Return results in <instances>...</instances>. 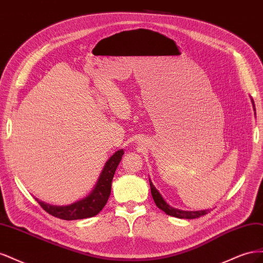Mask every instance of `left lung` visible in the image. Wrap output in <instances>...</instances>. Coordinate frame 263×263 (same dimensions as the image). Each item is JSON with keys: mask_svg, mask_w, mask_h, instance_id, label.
I'll list each match as a JSON object with an SVG mask.
<instances>
[{"mask_svg": "<svg viewBox=\"0 0 263 263\" xmlns=\"http://www.w3.org/2000/svg\"><path fill=\"white\" fill-rule=\"evenodd\" d=\"M251 101H252V99H251ZM252 105L254 107L253 101H252ZM254 110H256V108H254ZM149 183H150L151 195H153V197H154V201H155L156 205L158 206L159 209L162 210L166 215H170V216L177 217V218L193 219V218H198L200 216H203V215L209 213V210H204V211H182V210L174 209L163 200V197L161 196L160 193H159V191L155 187V185L153 184V182H151L150 179H149Z\"/></svg>", "mask_w": 263, "mask_h": 263, "instance_id": "8db88e82", "label": "left lung"}]
</instances>
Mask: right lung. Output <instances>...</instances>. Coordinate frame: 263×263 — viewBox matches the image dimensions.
<instances>
[{
	"instance_id": "right-lung-1",
	"label": "right lung",
	"mask_w": 263,
	"mask_h": 263,
	"mask_svg": "<svg viewBox=\"0 0 263 263\" xmlns=\"http://www.w3.org/2000/svg\"><path fill=\"white\" fill-rule=\"evenodd\" d=\"M124 150L121 149L117 150L108 159L102 170L97 185L94 186L92 192L82 200L67 206H53L39 201L38 198H35V200L47 213L60 219L74 220L95 216L103 210L108 200L110 187H112V180L117 165L122 160Z\"/></svg>"
}]
</instances>
